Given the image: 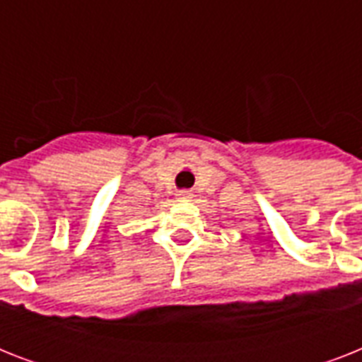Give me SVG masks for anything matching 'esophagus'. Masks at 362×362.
Wrapping results in <instances>:
<instances>
[{
	"mask_svg": "<svg viewBox=\"0 0 362 362\" xmlns=\"http://www.w3.org/2000/svg\"><path fill=\"white\" fill-rule=\"evenodd\" d=\"M178 199H180V201H189V199H192V193L180 192V193H178Z\"/></svg>",
	"mask_w": 362,
	"mask_h": 362,
	"instance_id": "obj_1",
	"label": "esophagus"
}]
</instances>
